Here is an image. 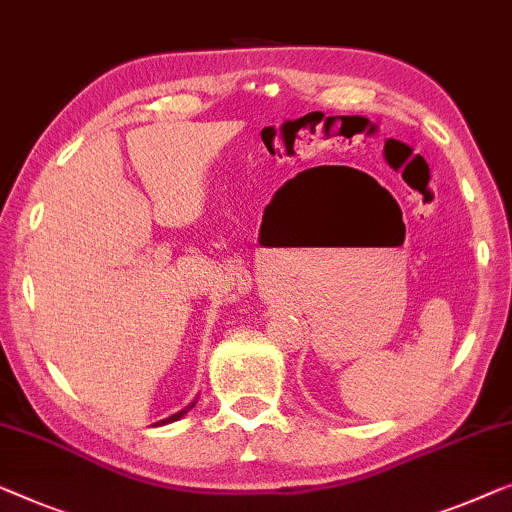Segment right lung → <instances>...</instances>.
Returning a JSON list of instances; mask_svg holds the SVG:
<instances>
[{"mask_svg": "<svg viewBox=\"0 0 512 512\" xmlns=\"http://www.w3.org/2000/svg\"><path fill=\"white\" fill-rule=\"evenodd\" d=\"M196 402H198V399H194V402H191L189 406H184L182 411H177V413H173V416H168L166 420H159V422H154V427H161V425H168V422H175V420H180V418L184 416V413H189L191 409H194Z\"/></svg>", "mask_w": 512, "mask_h": 512, "instance_id": "1", "label": "right lung"}]
</instances>
